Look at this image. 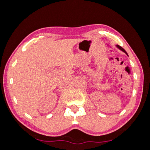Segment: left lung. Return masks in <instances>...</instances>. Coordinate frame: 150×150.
<instances>
[{
    "instance_id": "1",
    "label": "left lung",
    "mask_w": 150,
    "mask_h": 150,
    "mask_svg": "<svg viewBox=\"0 0 150 150\" xmlns=\"http://www.w3.org/2000/svg\"><path fill=\"white\" fill-rule=\"evenodd\" d=\"M117 47H119V48L120 50H122V52H124V53H126V55H128V54H127V53H126V51L125 50H124L123 48H122V47H121V46H119V45H117Z\"/></svg>"
}]
</instances>
